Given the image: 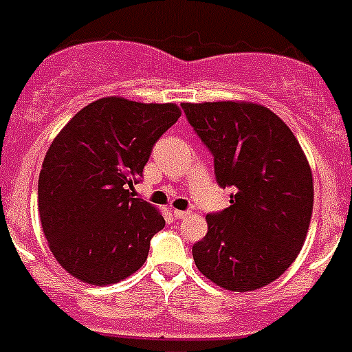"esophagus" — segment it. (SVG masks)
I'll return each instance as SVG.
<instances>
[{
  "instance_id": "34e87169",
  "label": "esophagus",
  "mask_w": 352,
  "mask_h": 352,
  "mask_svg": "<svg viewBox=\"0 0 352 352\" xmlns=\"http://www.w3.org/2000/svg\"><path fill=\"white\" fill-rule=\"evenodd\" d=\"M172 213H173V217L177 218V220H184V218H186V217H189V214H190V211H180V210H173Z\"/></svg>"
}]
</instances>
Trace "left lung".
I'll use <instances>...</instances> for the list:
<instances>
[{
	"label": "left lung",
	"instance_id": "1",
	"mask_svg": "<svg viewBox=\"0 0 352 352\" xmlns=\"http://www.w3.org/2000/svg\"><path fill=\"white\" fill-rule=\"evenodd\" d=\"M187 120L214 160L230 206L206 217L192 245L197 270L227 291L265 287L292 265L313 211V177L291 129L268 108L218 101L182 103Z\"/></svg>",
	"mask_w": 352,
	"mask_h": 352
}]
</instances>
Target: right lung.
<instances>
[{"label": "right lung", "mask_w": 352, "mask_h": 352, "mask_svg": "<svg viewBox=\"0 0 352 352\" xmlns=\"http://www.w3.org/2000/svg\"><path fill=\"white\" fill-rule=\"evenodd\" d=\"M179 117L173 103L110 96L82 108L51 142L37 187L41 223L53 256L75 278L108 285L142 267L165 218L132 190L155 142Z\"/></svg>", "instance_id": "1"}]
</instances>
